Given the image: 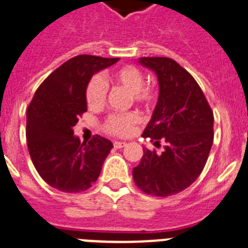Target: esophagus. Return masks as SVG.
Instances as JSON below:
<instances>
[{
  "instance_id": "1",
  "label": "esophagus",
  "mask_w": 248,
  "mask_h": 248,
  "mask_svg": "<svg viewBox=\"0 0 248 248\" xmlns=\"http://www.w3.org/2000/svg\"><path fill=\"white\" fill-rule=\"evenodd\" d=\"M127 145L126 142H122V141H114L113 142V146L116 147V149H122V147H124Z\"/></svg>"
}]
</instances>
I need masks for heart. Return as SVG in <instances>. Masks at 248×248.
Returning <instances> with one entry per match:
<instances>
[{"instance_id":"1","label":"heart","mask_w":248,"mask_h":248,"mask_svg":"<svg viewBox=\"0 0 248 248\" xmlns=\"http://www.w3.org/2000/svg\"><path fill=\"white\" fill-rule=\"evenodd\" d=\"M116 84L124 87L132 94L136 103L142 106H153L156 101L157 93L155 88L145 85V77L139 68L134 65H124L112 74ZM107 98V83L102 76H94L87 84L85 99L91 108H99L105 105ZM140 124V117L136 113H114L108 116L105 121L103 128L107 134L113 136H128L132 134L136 124Z\"/></svg>"}]
</instances>
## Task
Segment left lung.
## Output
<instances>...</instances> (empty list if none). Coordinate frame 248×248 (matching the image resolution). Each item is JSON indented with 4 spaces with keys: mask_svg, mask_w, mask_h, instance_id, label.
<instances>
[{
    "mask_svg": "<svg viewBox=\"0 0 248 248\" xmlns=\"http://www.w3.org/2000/svg\"><path fill=\"white\" fill-rule=\"evenodd\" d=\"M139 63L155 72L159 98L143 131L160 154L143 147L132 176L143 193L155 197L178 194L197 180L213 143V112L195 79L170 58H140Z\"/></svg>",
    "mask_w": 248,
    "mask_h": 248,
    "instance_id": "left-lung-1",
    "label": "left lung"
}]
</instances>
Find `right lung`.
<instances>
[{"label":"right lung","instance_id":"add662e5","mask_svg":"<svg viewBox=\"0 0 248 248\" xmlns=\"http://www.w3.org/2000/svg\"><path fill=\"white\" fill-rule=\"evenodd\" d=\"M117 62L118 58L78 55L36 89L26 114V139L35 169L50 186L80 193L98 179L113 145L98 135L80 142L73 127L87 112L85 88L93 74Z\"/></svg>","mask_w":248,"mask_h":248}]
</instances>
